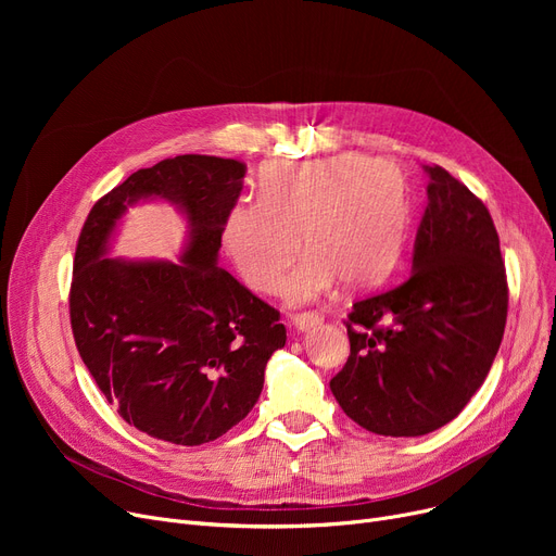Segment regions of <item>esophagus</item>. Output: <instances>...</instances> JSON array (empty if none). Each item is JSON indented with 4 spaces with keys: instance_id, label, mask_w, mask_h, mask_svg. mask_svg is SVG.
<instances>
[{
    "instance_id": "1",
    "label": "esophagus",
    "mask_w": 556,
    "mask_h": 556,
    "mask_svg": "<svg viewBox=\"0 0 556 556\" xmlns=\"http://www.w3.org/2000/svg\"><path fill=\"white\" fill-rule=\"evenodd\" d=\"M323 315L319 313H298V315H293V325L300 329V331H308V329H313V327H317V325H323Z\"/></svg>"
}]
</instances>
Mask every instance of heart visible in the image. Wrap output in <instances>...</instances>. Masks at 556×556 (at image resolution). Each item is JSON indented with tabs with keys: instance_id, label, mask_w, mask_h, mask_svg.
<instances>
[{
	"instance_id": "obj_1",
	"label": "heart",
	"mask_w": 556,
	"mask_h": 556,
	"mask_svg": "<svg viewBox=\"0 0 556 556\" xmlns=\"http://www.w3.org/2000/svg\"><path fill=\"white\" fill-rule=\"evenodd\" d=\"M407 225L401 170L386 160L340 155L270 166L261 200L243 198L223 227L225 248L243 281L258 293H277L286 281L290 302L325 295L338 279L361 288L390 273Z\"/></svg>"
}]
</instances>
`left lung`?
<instances>
[{"instance_id": "obj_1", "label": "left lung", "mask_w": 556, "mask_h": 556, "mask_svg": "<svg viewBox=\"0 0 556 556\" xmlns=\"http://www.w3.org/2000/svg\"><path fill=\"white\" fill-rule=\"evenodd\" d=\"M430 175L413 273L346 315L349 358L331 378L369 432L419 437L453 421L498 354L509 288L484 202L442 166Z\"/></svg>"}]
</instances>
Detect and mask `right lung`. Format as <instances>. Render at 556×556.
I'll use <instances>...</instances> for the list:
<instances>
[{
  "instance_id": "obj_1",
  "label": "right lung",
  "mask_w": 556,
  "mask_h": 556,
  "mask_svg": "<svg viewBox=\"0 0 556 556\" xmlns=\"http://www.w3.org/2000/svg\"><path fill=\"white\" fill-rule=\"evenodd\" d=\"M245 164L178 155L141 168L94 202L80 229L70 286L76 349L119 417L155 440L200 446L237 426L286 344L279 311L216 266ZM180 203L192 243L180 264L102 256L125 202Z\"/></svg>"
}]
</instances>
